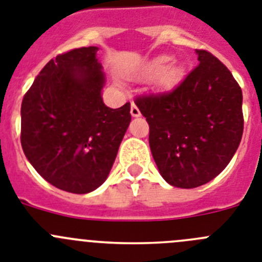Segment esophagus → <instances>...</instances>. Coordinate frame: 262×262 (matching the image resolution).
Listing matches in <instances>:
<instances>
[{"mask_svg": "<svg viewBox=\"0 0 262 262\" xmlns=\"http://www.w3.org/2000/svg\"><path fill=\"white\" fill-rule=\"evenodd\" d=\"M131 115L135 118L140 117V110H139L138 106H136L135 103H133V105H131Z\"/></svg>", "mask_w": 262, "mask_h": 262, "instance_id": "esophagus-1", "label": "esophagus"}]
</instances>
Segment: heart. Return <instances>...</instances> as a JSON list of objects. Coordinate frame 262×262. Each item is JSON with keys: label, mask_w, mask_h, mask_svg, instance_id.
Listing matches in <instances>:
<instances>
[{"label": "heart", "mask_w": 262, "mask_h": 262, "mask_svg": "<svg viewBox=\"0 0 262 262\" xmlns=\"http://www.w3.org/2000/svg\"><path fill=\"white\" fill-rule=\"evenodd\" d=\"M170 57L160 56L152 60L140 73V76H160L157 85L161 89H169L180 81L182 76V69L180 67H170Z\"/></svg>", "instance_id": "b5f03b06"}]
</instances>
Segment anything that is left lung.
Wrapping results in <instances>:
<instances>
[{
    "instance_id": "left-lung-1",
    "label": "left lung",
    "mask_w": 262,
    "mask_h": 262,
    "mask_svg": "<svg viewBox=\"0 0 262 262\" xmlns=\"http://www.w3.org/2000/svg\"><path fill=\"white\" fill-rule=\"evenodd\" d=\"M200 64L172 92L136 98L149 124V147L169 185L193 189L228 165L244 128L243 93L227 67L196 50Z\"/></svg>"
}]
</instances>
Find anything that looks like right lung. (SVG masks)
Returning <instances> with one entry per match:
<instances>
[{
  "instance_id": "right-lung-1",
  "label": "right lung",
  "mask_w": 262,
  "mask_h": 262,
  "mask_svg": "<svg viewBox=\"0 0 262 262\" xmlns=\"http://www.w3.org/2000/svg\"><path fill=\"white\" fill-rule=\"evenodd\" d=\"M98 47L57 55L22 101L20 143L36 172L60 190L86 194L106 181L131 122L129 103H103Z\"/></svg>"
}]
</instances>
